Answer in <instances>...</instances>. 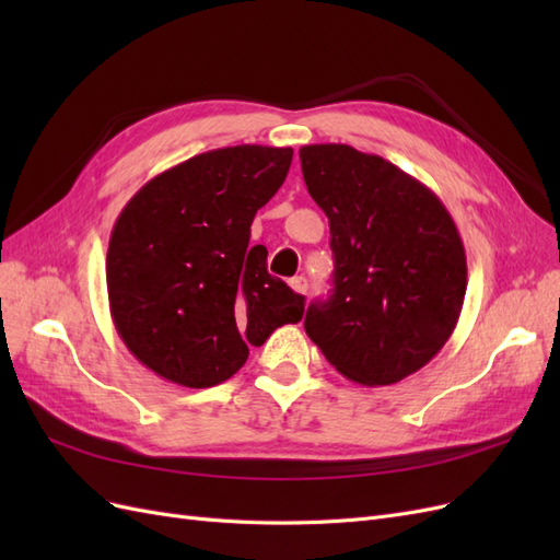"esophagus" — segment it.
<instances>
[{
	"mask_svg": "<svg viewBox=\"0 0 560 560\" xmlns=\"http://www.w3.org/2000/svg\"><path fill=\"white\" fill-rule=\"evenodd\" d=\"M290 287H292V290L296 292V294H306L308 292V280L306 278H292L290 280Z\"/></svg>",
	"mask_w": 560,
	"mask_h": 560,
	"instance_id": "1",
	"label": "esophagus"
}]
</instances>
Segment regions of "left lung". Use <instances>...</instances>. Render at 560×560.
I'll return each mask as SVG.
<instances>
[{
  "label": "left lung",
  "mask_w": 560,
  "mask_h": 560,
  "mask_svg": "<svg viewBox=\"0 0 560 560\" xmlns=\"http://www.w3.org/2000/svg\"><path fill=\"white\" fill-rule=\"evenodd\" d=\"M299 156L334 252L331 296L311 303L303 327L338 374L399 383L444 348L460 317V233L434 191L376 154L306 144Z\"/></svg>",
  "instance_id": "8db88e82"
}]
</instances>
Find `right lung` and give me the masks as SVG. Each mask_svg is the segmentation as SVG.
Here are the masks:
<instances>
[{"mask_svg":"<svg viewBox=\"0 0 560 560\" xmlns=\"http://www.w3.org/2000/svg\"><path fill=\"white\" fill-rule=\"evenodd\" d=\"M292 147L212 149L149 179L118 214L107 249V294L126 348L184 387L231 378L303 299L249 245L259 208L292 165Z\"/></svg>","mask_w":560,"mask_h":560,"instance_id":"add662e5","label":"right lung"}]
</instances>
